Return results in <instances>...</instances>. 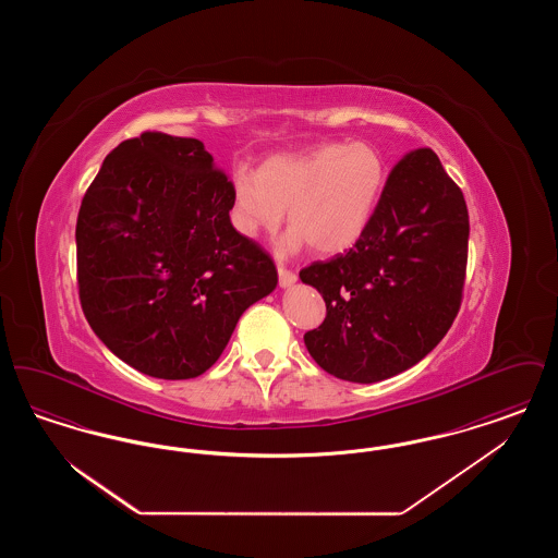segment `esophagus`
I'll return each instance as SVG.
<instances>
[{
    "label": "esophagus",
    "mask_w": 558,
    "mask_h": 558,
    "mask_svg": "<svg viewBox=\"0 0 558 558\" xmlns=\"http://www.w3.org/2000/svg\"><path fill=\"white\" fill-rule=\"evenodd\" d=\"M278 280H280V287L282 289H289L292 287L294 282H296V274L292 271V269H287V267H278Z\"/></svg>",
    "instance_id": "34e87169"
}]
</instances>
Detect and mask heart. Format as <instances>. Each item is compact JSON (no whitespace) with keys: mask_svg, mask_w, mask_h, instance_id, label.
<instances>
[{"mask_svg":"<svg viewBox=\"0 0 558 558\" xmlns=\"http://www.w3.org/2000/svg\"><path fill=\"white\" fill-rule=\"evenodd\" d=\"M387 182L371 144L328 142L301 155H276L257 173L240 169L232 186V223L242 236L271 234L287 219V251L310 246L341 253L364 236Z\"/></svg>","mask_w":558,"mask_h":558,"instance_id":"heart-1","label":"heart"}]
</instances>
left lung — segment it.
Here are the masks:
<instances>
[{"label": "left lung", "instance_id": "8db88e82", "mask_svg": "<svg viewBox=\"0 0 558 558\" xmlns=\"http://www.w3.org/2000/svg\"><path fill=\"white\" fill-rule=\"evenodd\" d=\"M466 257L462 190L430 148L410 150L353 248L299 271L326 303L324 322L303 337L310 355L349 383L412 368L458 316Z\"/></svg>", "mask_w": 558, "mask_h": 558}]
</instances>
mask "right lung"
<instances>
[{"label": "right lung", "instance_id": "add662e5", "mask_svg": "<svg viewBox=\"0 0 558 558\" xmlns=\"http://www.w3.org/2000/svg\"><path fill=\"white\" fill-rule=\"evenodd\" d=\"M232 182L201 140L144 132L108 155L81 201L77 284L98 339L135 371H209L278 271L230 221Z\"/></svg>", "mask_w": 558, "mask_h": 558}]
</instances>
